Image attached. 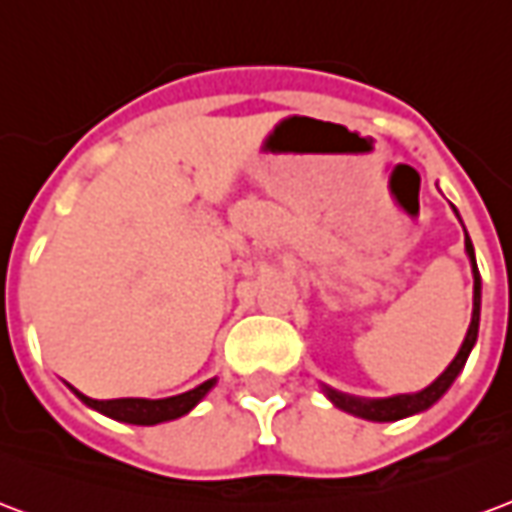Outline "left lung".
Masks as SVG:
<instances>
[{
    "label": "left lung",
    "mask_w": 512,
    "mask_h": 512,
    "mask_svg": "<svg viewBox=\"0 0 512 512\" xmlns=\"http://www.w3.org/2000/svg\"><path fill=\"white\" fill-rule=\"evenodd\" d=\"M464 245L466 253H469V261H472V275H475V302H472V322H469L466 338L464 343H461L458 354L453 357V363L447 365L436 382L428 384L420 393L393 395V398H357V395H346L333 390V387H324V395H327L338 409L354 414V417H363V420H374V423H393V420H401V417H409V414L425 412L428 406H434L436 401L450 390V384L455 382V376L461 374V368L466 365V357H469V352H472V346H475L477 341V327H480V272H477L475 248H472L469 234L464 237Z\"/></svg>",
    "instance_id": "1"
}]
</instances>
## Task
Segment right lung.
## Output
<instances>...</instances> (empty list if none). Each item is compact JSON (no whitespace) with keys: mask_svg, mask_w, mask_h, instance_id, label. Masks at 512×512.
<instances>
[{"mask_svg":"<svg viewBox=\"0 0 512 512\" xmlns=\"http://www.w3.org/2000/svg\"><path fill=\"white\" fill-rule=\"evenodd\" d=\"M212 387H215V379H207V382L193 387L188 393L171 395V398H155V401H149V398H111V401H98V398H89V395L78 393V390H73V393L84 404L98 409L100 414H106L111 420L130 425H158L188 414L204 395L210 393Z\"/></svg>","mask_w":512,"mask_h":512,"instance_id":"add662e5","label":"right lung"}]
</instances>
